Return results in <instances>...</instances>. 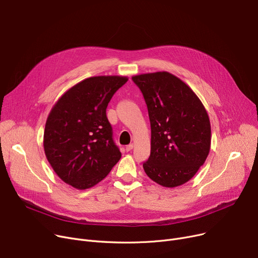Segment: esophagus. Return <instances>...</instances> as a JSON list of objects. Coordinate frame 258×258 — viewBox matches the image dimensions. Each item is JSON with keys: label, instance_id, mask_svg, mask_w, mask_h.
<instances>
[{"label": "esophagus", "instance_id": "1", "mask_svg": "<svg viewBox=\"0 0 258 258\" xmlns=\"http://www.w3.org/2000/svg\"><path fill=\"white\" fill-rule=\"evenodd\" d=\"M133 148H134V144H133V143H131V144H128V145H126V147H125L126 151H131Z\"/></svg>", "mask_w": 258, "mask_h": 258}]
</instances>
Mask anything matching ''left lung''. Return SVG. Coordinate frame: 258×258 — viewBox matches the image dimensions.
Instances as JSON below:
<instances>
[{
    "instance_id": "1",
    "label": "left lung",
    "mask_w": 258,
    "mask_h": 258,
    "mask_svg": "<svg viewBox=\"0 0 258 258\" xmlns=\"http://www.w3.org/2000/svg\"><path fill=\"white\" fill-rule=\"evenodd\" d=\"M148 110L150 156L143 163L147 176L174 187L190 180L211 149V122L201 100L177 77L167 72L134 76Z\"/></svg>"
}]
</instances>
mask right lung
Returning a JSON list of instances; mask_svg holds the SVG:
<instances>
[{
  "label": "right lung",
  "instance_id": "1",
  "mask_svg": "<svg viewBox=\"0 0 258 258\" xmlns=\"http://www.w3.org/2000/svg\"><path fill=\"white\" fill-rule=\"evenodd\" d=\"M126 77L86 79L67 90L46 119L43 147L56 174L79 190L104 179L121 158L106 110Z\"/></svg>",
  "mask_w": 258,
  "mask_h": 258
}]
</instances>
